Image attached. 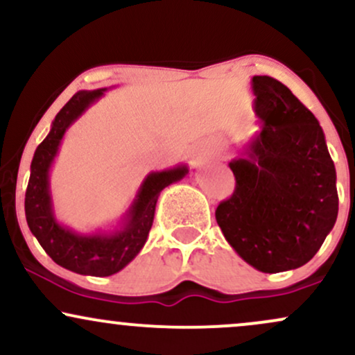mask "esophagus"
<instances>
[{
    "instance_id": "obj_1",
    "label": "esophagus",
    "mask_w": 355,
    "mask_h": 355,
    "mask_svg": "<svg viewBox=\"0 0 355 355\" xmlns=\"http://www.w3.org/2000/svg\"><path fill=\"white\" fill-rule=\"evenodd\" d=\"M210 157V153H207V152H200L197 155V157L193 158V165H198V164H202V162H205L207 158Z\"/></svg>"
}]
</instances>
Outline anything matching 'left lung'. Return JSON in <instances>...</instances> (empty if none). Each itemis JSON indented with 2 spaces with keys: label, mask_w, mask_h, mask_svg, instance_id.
I'll return each mask as SVG.
<instances>
[{
  "label": "left lung",
  "mask_w": 355,
  "mask_h": 355,
  "mask_svg": "<svg viewBox=\"0 0 355 355\" xmlns=\"http://www.w3.org/2000/svg\"><path fill=\"white\" fill-rule=\"evenodd\" d=\"M252 89L260 130L229 164L235 190L215 218L248 266L277 274L305 266L334 229L337 175L311 110L270 76Z\"/></svg>",
  "instance_id": "8db88e82"
}]
</instances>
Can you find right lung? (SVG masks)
<instances>
[{
    "mask_svg": "<svg viewBox=\"0 0 355 355\" xmlns=\"http://www.w3.org/2000/svg\"><path fill=\"white\" fill-rule=\"evenodd\" d=\"M107 88L81 89L60 110L46 138L35 150L24 197V214L31 234L58 266L80 275L108 277L120 272L138 255L152 229L155 207L165 187L182 180L189 166L152 172L145 177L135 198L113 230L80 234L61 225L55 217L50 190V170L64 133L87 110L105 95Z\"/></svg>",
    "mask_w": 355,
    "mask_h": 355,
    "instance_id": "right-lung-1",
    "label": "right lung"
}]
</instances>
